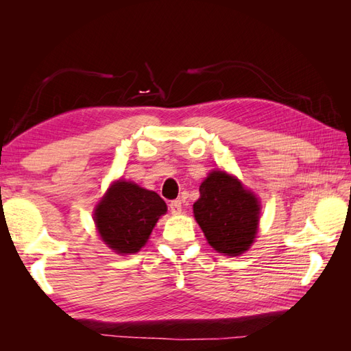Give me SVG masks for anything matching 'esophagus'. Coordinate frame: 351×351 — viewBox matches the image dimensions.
<instances>
[{
  "mask_svg": "<svg viewBox=\"0 0 351 351\" xmlns=\"http://www.w3.org/2000/svg\"><path fill=\"white\" fill-rule=\"evenodd\" d=\"M182 208H183V205H182V200H180V199L169 202V210H171L173 215L180 214V212H182Z\"/></svg>",
  "mask_w": 351,
  "mask_h": 351,
  "instance_id": "obj_1",
  "label": "esophagus"
}]
</instances>
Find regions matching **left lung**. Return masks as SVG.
<instances>
[{
    "label": "left lung",
    "instance_id": "obj_1",
    "mask_svg": "<svg viewBox=\"0 0 351 351\" xmlns=\"http://www.w3.org/2000/svg\"><path fill=\"white\" fill-rule=\"evenodd\" d=\"M199 192L193 214L210 246L227 256L249 250L259 227L258 197L239 178L221 169L209 173Z\"/></svg>",
    "mask_w": 351,
    "mask_h": 351
}]
</instances>
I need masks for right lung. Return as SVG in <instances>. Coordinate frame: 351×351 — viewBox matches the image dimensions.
<instances>
[{
    "instance_id": "1",
    "label": "right lung",
    "mask_w": 351,
    "mask_h": 351,
    "mask_svg": "<svg viewBox=\"0 0 351 351\" xmlns=\"http://www.w3.org/2000/svg\"><path fill=\"white\" fill-rule=\"evenodd\" d=\"M165 202L152 190L119 180L95 208L93 219L102 241L119 254L139 252L149 239Z\"/></svg>"
}]
</instances>
